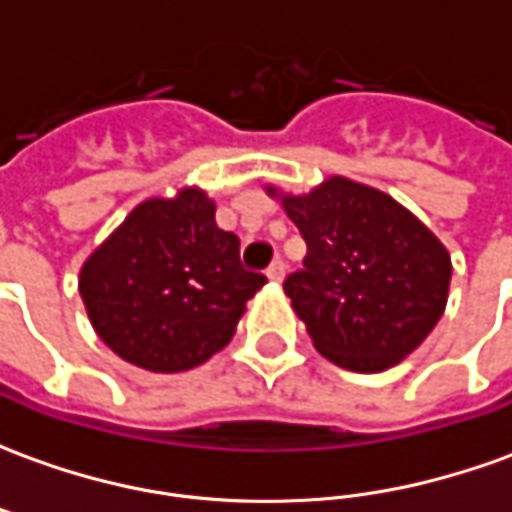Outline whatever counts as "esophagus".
Instances as JSON below:
<instances>
[{
	"mask_svg": "<svg viewBox=\"0 0 512 512\" xmlns=\"http://www.w3.org/2000/svg\"><path fill=\"white\" fill-rule=\"evenodd\" d=\"M266 277L271 279V282H282V279H285V263H282V260H274V263L268 266Z\"/></svg>",
	"mask_w": 512,
	"mask_h": 512,
	"instance_id": "obj_1",
	"label": "esophagus"
}]
</instances>
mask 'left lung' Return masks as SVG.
Wrapping results in <instances>:
<instances>
[{
  "instance_id": "8db88e82",
  "label": "left lung",
  "mask_w": 512,
  "mask_h": 512,
  "mask_svg": "<svg viewBox=\"0 0 512 512\" xmlns=\"http://www.w3.org/2000/svg\"><path fill=\"white\" fill-rule=\"evenodd\" d=\"M266 194L307 241L285 293L312 345L354 373H381L417 351L447 307V246L389 194L343 175L307 194Z\"/></svg>"
}]
</instances>
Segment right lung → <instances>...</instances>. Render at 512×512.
Segmentation results:
<instances>
[{
  "label": "right lung",
  "mask_w": 512,
  "mask_h": 512,
  "mask_svg": "<svg viewBox=\"0 0 512 512\" xmlns=\"http://www.w3.org/2000/svg\"><path fill=\"white\" fill-rule=\"evenodd\" d=\"M263 285L200 186L139 202L79 271L95 334L150 373H183L219 354Z\"/></svg>",
  "instance_id": "add662e5"
}]
</instances>
